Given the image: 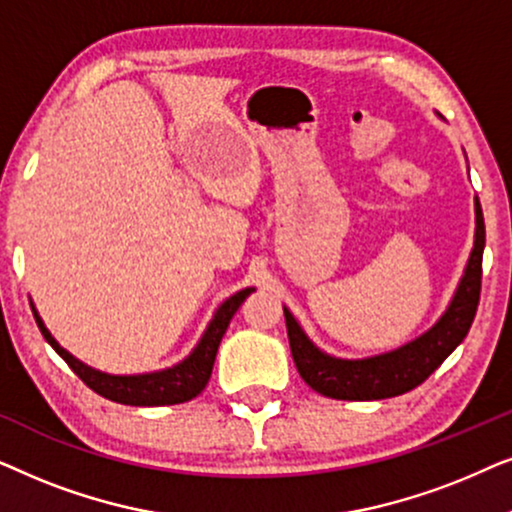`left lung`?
Returning a JSON list of instances; mask_svg holds the SVG:
<instances>
[{
  "mask_svg": "<svg viewBox=\"0 0 512 512\" xmlns=\"http://www.w3.org/2000/svg\"><path fill=\"white\" fill-rule=\"evenodd\" d=\"M482 251H485V219L475 198V240L457 291L440 319L419 338L391 352L368 359H338L314 345L307 333L284 307L286 331L293 361L303 380L321 396L338 401H380L401 396L422 384L466 338L480 300Z\"/></svg>",
  "mask_w": 512,
  "mask_h": 512,
  "instance_id": "left-lung-1",
  "label": "left lung"
}]
</instances>
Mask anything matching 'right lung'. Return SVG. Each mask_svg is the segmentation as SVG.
Listing matches in <instances>:
<instances>
[{"instance_id": "right-lung-1", "label": "right lung", "mask_w": 512, "mask_h": 512, "mask_svg": "<svg viewBox=\"0 0 512 512\" xmlns=\"http://www.w3.org/2000/svg\"><path fill=\"white\" fill-rule=\"evenodd\" d=\"M251 291H256L254 286H247V289L237 291L230 298L223 300L219 310L214 312L212 321L207 324L205 333H202V338L198 340V345L193 347V352L188 354L184 361L174 363L170 368L153 370V373H139V375L102 373V370L79 361L76 356L69 354L65 347H60V342L53 338L51 331H48L44 324V319L39 317L37 307H34L32 300L30 305H32L34 319H37L39 331L46 338L48 345H51L55 352L67 361V366L72 368L74 373L95 391V394L123 405H174V403L191 401V398L198 396L200 391L207 387L209 377H212L214 359H216V352H219L223 333H226L230 319H233V314L237 310H240L244 298H247Z\"/></svg>"}]
</instances>
